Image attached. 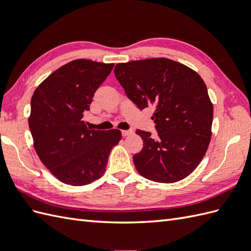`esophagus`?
Returning a JSON list of instances; mask_svg holds the SVG:
<instances>
[{"label":"esophagus","instance_id":"34e87169","mask_svg":"<svg viewBox=\"0 0 251 251\" xmlns=\"http://www.w3.org/2000/svg\"><path fill=\"white\" fill-rule=\"evenodd\" d=\"M121 134H123V136H128V135L133 134V131L132 130H124V131H121Z\"/></svg>","mask_w":251,"mask_h":251}]
</instances>
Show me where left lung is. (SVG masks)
Returning a JSON list of instances; mask_svg holds the SVG:
<instances>
[{
	"label": "left lung",
	"mask_w": 251,
	"mask_h": 251,
	"mask_svg": "<svg viewBox=\"0 0 251 251\" xmlns=\"http://www.w3.org/2000/svg\"><path fill=\"white\" fill-rule=\"evenodd\" d=\"M126 96L140 110L154 105L157 136L136 131L143 140L133 157L142 177L174 183L192 174L206 153L214 107L200 75L169 58L117 64L114 69Z\"/></svg>",
	"instance_id": "1"
}]
</instances>
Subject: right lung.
Segmentation results:
<instances>
[{
  "mask_svg": "<svg viewBox=\"0 0 251 251\" xmlns=\"http://www.w3.org/2000/svg\"><path fill=\"white\" fill-rule=\"evenodd\" d=\"M114 64L75 59L58 68L34 91L28 120L37 156L63 183L81 186L100 179L111 150L121 139L117 128L91 130L83 114Z\"/></svg>",
  "mask_w": 251,
  "mask_h": 251,
  "instance_id": "obj_1",
  "label": "right lung"
}]
</instances>
